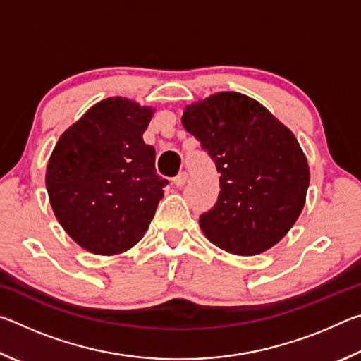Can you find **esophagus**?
I'll return each instance as SVG.
<instances>
[{
	"instance_id": "obj_1",
	"label": "esophagus",
	"mask_w": 361,
	"mask_h": 361,
	"mask_svg": "<svg viewBox=\"0 0 361 361\" xmlns=\"http://www.w3.org/2000/svg\"><path fill=\"white\" fill-rule=\"evenodd\" d=\"M186 181H188V173H186V172H180V173L176 175L175 178H173V185H175L176 188H181V186H185Z\"/></svg>"
}]
</instances>
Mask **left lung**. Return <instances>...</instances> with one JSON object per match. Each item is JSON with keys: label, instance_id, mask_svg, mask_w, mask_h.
<instances>
[{"label": "left lung", "instance_id": "obj_1", "mask_svg": "<svg viewBox=\"0 0 361 361\" xmlns=\"http://www.w3.org/2000/svg\"><path fill=\"white\" fill-rule=\"evenodd\" d=\"M181 122L221 173L215 207L199 218L207 239L239 256L272 248L301 215L310 181L293 132L239 92L191 103Z\"/></svg>", "mask_w": 361, "mask_h": 361}]
</instances>
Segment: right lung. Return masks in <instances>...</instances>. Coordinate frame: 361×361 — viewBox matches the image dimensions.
<instances>
[{
	"instance_id": "add662e5",
	"label": "right lung",
	"mask_w": 361,
	"mask_h": 361,
	"mask_svg": "<svg viewBox=\"0 0 361 361\" xmlns=\"http://www.w3.org/2000/svg\"><path fill=\"white\" fill-rule=\"evenodd\" d=\"M154 109L109 97L66 129L46 169L49 202L78 245L119 255L142 240L164 197L156 149L143 142Z\"/></svg>"
}]
</instances>
